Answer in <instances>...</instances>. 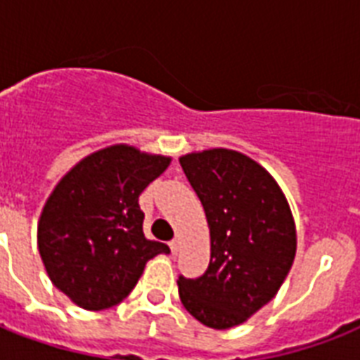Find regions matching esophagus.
I'll return each mask as SVG.
<instances>
[{
  "label": "esophagus",
  "mask_w": 360,
  "mask_h": 360,
  "mask_svg": "<svg viewBox=\"0 0 360 360\" xmlns=\"http://www.w3.org/2000/svg\"><path fill=\"white\" fill-rule=\"evenodd\" d=\"M169 250H172V254H177V250H179V237L169 240Z\"/></svg>",
  "instance_id": "1"
}]
</instances>
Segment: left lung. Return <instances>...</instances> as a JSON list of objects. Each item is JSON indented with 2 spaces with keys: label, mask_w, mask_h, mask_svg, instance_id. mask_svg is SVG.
<instances>
[{
  "label": "left lung",
  "mask_w": 360,
  "mask_h": 360,
  "mask_svg": "<svg viewBox=\"0 0 360 360\" xmlns=\"http://www.w3.org/2000/svg\"><path fill=\"white\" fill-rule=\"evenodd\" d=\"M211 230V259L198 278L177 280L186 312L211 329H230L265 307L295 257V224L276 181L230 149L179 158Z\"/></svg>",
  "instance_id": "8db88e82"
}]
</instances>
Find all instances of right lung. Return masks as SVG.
<instances>
[{"mask_svg": "<svg viewBox=\"0 0 360 360\" xmlns=\"http://www.w3.org/2000/svg\"><path fill=\"white\" fill-rule=\"evenodd\" d=\"M169 158L114 146L78 162L42 209L37 245L48 276L86 310L115 307L134 290L146 263L169 254L143 236L138 198Z\"/></svg>", "mask_w": 360, "mask_h": 360, "instance_id": "add662e5", "label": "right lung"}]
</instances>
